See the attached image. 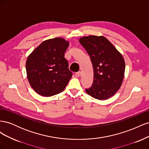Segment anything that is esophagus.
Returning <instances> with one entry per match:
<instances>
[{
    "mask_svg": "<svg viewBox=\"0 0 149 149\" xmlns=\"http://www.w3.org/2000/svg\"><path fill=\"white\" fill-rule=\"evenodd\" d=\"M81 73L80 71H78L77 73H75V76L76 77H79V76H81Z\"/></svg>",
    "mask_w": 149,
    "mask_h": 149,
    "instance_id": "esophagus-1",
    "label": "esophagus"
}]
</instances>
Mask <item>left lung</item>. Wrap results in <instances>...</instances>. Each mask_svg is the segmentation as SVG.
Here are the masks:
<instances>
[{"label":"left lung","mask_w":149,"mask_h":149,"mask_svg":"<svg viewBox=\"0 0 149 149\" xmlns=\"http://www.w3.org/2000/svg\"><path fill=\"white\" fill-rule=\"evenodd\" d=\"M79 42L89 55L94 70L93 83L86 91L97 100H107L114 95L123 83L124 58L103 36L83 37Z\"/></svg>","instance_id":"obj_1"}]
</instances>
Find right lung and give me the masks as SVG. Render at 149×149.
<instances>
[{"label": "right lung", "instance_id": "add662e5", "mask_svg": "<svg viewBox=\"0 0 149 149\" xmlns=\"http://www.w3.org/2000/svg\"><path fill=\"white\" fill-rule=\"evenodd\" d=\"M69 42L55 38L43 42L28 56L26 61L27 78L34 91L49 97L62 92L73 73L68 69L65 53Z\"/></svg>", "mask_w": 149, "mask_h": 149}]
</instances>
